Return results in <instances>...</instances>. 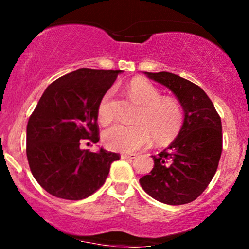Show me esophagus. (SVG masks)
I'll use <instances>...</instances> for the list:
<instances>
[{"label":"esophagus","instance_id":"esophagus-1","mask_svg":"<svg viewBox=\"0 0 249 249\" xmlns=\"http://www.w3.org/2000/svg\"><path fill=\"white\" fill-rule=\"evenodd\" d=\"M137 157V153H122L121 158L122 159H134Z\"/></svg>","mask_w":249,"mask_h":249}]
</instances>
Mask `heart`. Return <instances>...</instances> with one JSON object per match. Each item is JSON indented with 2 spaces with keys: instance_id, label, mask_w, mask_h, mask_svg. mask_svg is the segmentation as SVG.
Masks as SVG:
<instances>
[{
  "instance_id": "obj_1",
  "label": "heart",
  "mask_w": 249,
  "mask_h": 249,
  "mask_svg": "<svg viewBox=\"0 0 249 249\" xmlns=\"http://www.w3.org/2000/svg\"><path fill=\"white\" fill-rule=\"evenodd\" d=\"M130 96L141 110L136 124H116L104 131L103 144L108 150L132 152L151 144L153 137L158 144H166L177 137L184 123L180 103L172 97H161L160 91L146 79L134 78L127 84ZM113 90L108 89L97 107V117L103 125L113 119Z\"/></svg>"
}]
</instances>
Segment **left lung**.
<instances>
[{
    "instance_id": "1",
    "label": "left lung",
    "mask_w": 249,
    "mask_h": 249,
    "mask_svg": "<svg viewBox=\"0 0 249 249\" xmlns=\"http://www.w3.org/2000/svg\"><path fill=\"white\" fill-rule=\"evenodd\" d=\"M177 96L184 108L180 132L167 148L152 156L154 166L139 179L148 196L167 205H184L206 190L222 152L221 118L201 88L170 72H145Z\"/></svg>"
}]
</instances>
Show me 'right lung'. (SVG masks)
Returning <instances> with one entry per match:
<instances>
[{
  "label": "right lung",
  "instance_id": "obj_1",
  "mask_svg": "<svg viewBox=\"0 0 249 249\" xmlns=\"http://www.w3.org/2000/svg\"><path fill=\"white\" fill-rule=\"evenodd\" d=\"M122 70L82 68L45 89L27 125V157L34 178L51 196H90L105 182L118 153L81 150L99 141L97 107Z\"/></svg>",
  "mask_w": 249,
  "mask_h": 249
}]
</instances>
